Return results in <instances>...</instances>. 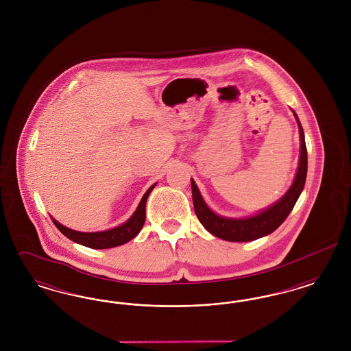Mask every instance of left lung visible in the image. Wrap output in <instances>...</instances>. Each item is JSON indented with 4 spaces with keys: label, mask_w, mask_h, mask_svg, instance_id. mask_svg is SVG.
<instances>
[{
    "label": "left lung",
    "mask_w": 351,
    "mask_h": 351,
    "mask_svg": "<svg viewBox=\"0 0 351 351\" xmlns=\"http://www.w3.org/2000/svg\"><path fill=\"white\" fill-rule=\"evenodd\" d=\"M292 112L296 118V122L299 126V134H300L299 166H298L293 183L289 186V189L279 200L267 206L266 209H262L261 212L249 217L233 218L219 216L208 206V204L202 199L195 180L191 179L192 199H193L196 216L202 223V226L209 233L229 242H249L275 232L283 223L284 219L288 217L296 201L300 197L301 192L305 185L306 171H308V154H306V146H305L304 130L296 112L295 110Z\"/></svg>",
    "instance_id": "8db88e82"
}]
</instances>
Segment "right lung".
<instances>
[{
  "label": "right lung",
  "instance_id": "right-lung-1",
  "mask_svg": "<svg viewBox=\"0 0 351 351\" xmlns=\"http://www.w3.org/2000/svg\"><path fill=\"white\" fill-rule=\"evenodd\" d=\"M156 183L152 184L150 188L146 191V193L143 195L142 200L139 201L135 212L132 215V217L129 218L126 222H123L122 225L116 226L113 229L109 230H104V232H95V233H85V232H77V230H72L67 226L62 225L60 222H58L55 218L51 217L52 222L55 223V226L64 234L71 241L86 246L89 249H112V247H117L121 246L129 241H132L134 237H136L138 233L141 232V229L143 228L145 219H146V201L151 193V191L154 189V186Z\"/></svg>",
  "mask_w": 351,
  "mask_h": 351
}]
</instances>
